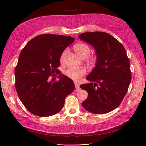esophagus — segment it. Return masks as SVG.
Instances as JSON below:
<instances>
[{
	"label": "esophagus",
	"mask_w": 146,
	"mask_h": 146,
	"mask_svg": "<svg viewBox=\"0 0 146 146\" xmlns=\"http://www.w3.org/2000/svg\"><path fill=\"white\" fill-rule=\"evenodd\" d=\"M74 85H75V87H76L75 92H78V91H79L80 90V87H79V85H78L77 83H74Z\"/></svg>",
	"instance_id": "34e87169"
}]
</instances>
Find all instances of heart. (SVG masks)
Masks as SVG:
<instances>
[{"mask_svg":"<svg viewBox=\"0 0 146 146\" xmlns=\"http://www.w3.org/2000/svg\"><path fill=\"white\" fill-rule=\"evenodd\" d=\"M75 51L82 58H87L88 56L91 54V48L88 45L85 43H80L76 45L74 47ZM67 49H65L61 55L60 61H62L64 60L65 55L67 54ZM90 61L92 62H94L96 61V58L92 57L90 58ZM86 72V69L83 67L80 68H74L70 67L67 70H66L64 72L65 75L68 78L71 79L73 80H78L82 76L85 74Z\"/></svg>","mask_w":146,"mask_h":146,"instance_id":"b5f03b06","label":"heart"}]
</instances>
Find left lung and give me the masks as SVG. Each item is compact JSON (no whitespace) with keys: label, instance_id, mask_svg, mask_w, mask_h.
Masks as SVG:
<instances>
[{"label":"left lung","instance_id":"1","mask_svg":"<svg viewBox=\"0 0 146 146\" xmlns=\"http://www.w3.org/2000/svg\"><path fill=\"white\" fill-rule=\"evenodd\" d=\"M79 39L92 46L97 55L95 67L80 85L88 96L82 103L91 113L101 115L116 109L128 91L131 80L130 61L123 46L105 32H86Z\"/></svg>","mask_w":146,"mask_h":146}]
</instances>
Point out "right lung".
Returning a JSON list of instances; mask_svg holds the SVG:
<instances>
[{
	"instance_id": "add662e5",
	"label": "right lung",
	"mask_w": 146,
	"mask_h": 146,
	"mask_svg": "<svg viewBox=\"0 0 146 146\" xmlns=\"http://www.w3.org/2000/svg\"><path fill=\"white\" fill-rule=\"evenodd\" d=\"M74 41L70 36L44 34L30 40L20 53L15 69V89L25 107L33 115L48 117L58 113L73 92V80L60 74V56ZM59 74L52 82L49 76Z\"/></svg>"
}]
</instances>
